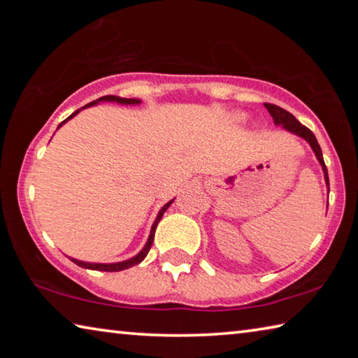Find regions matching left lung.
<instances>
[{
    "label": "left lung",
    "instance_id": "obj_1",
    "mask_svg": "<svg viewBox=\"0 0 358 358\" xmlns=\"http://www.w3.org/2000/svg\"><path fill=\"white\" fill-rule=\"evenodd\" d=\"M265 107H266V110L270 112L271 118H273V121H275V124L284 126V128H286L287 131L294 132V134L303 137L308 143L311 145V148H313L314 153H316L317 159H319V162H320V166H322V169H324L325 181H327V186H329V185H330V183H329V173H327V167H325V162H324L322 150H320L319 143H317L316 137H314L313 132H311L310 129H308L306 126H303V124L300 123V121L294 117L292 113L287 112V110H284V108L278 107V106H275V104H268V102H265Z\"/></svg>",
    "mask_w": 358,
    "mask_h": 358
}]
</instances>
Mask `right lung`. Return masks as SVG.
<instances>
[{
  "label": "right lung",
  "instance_id": "1",
  "mask_svg": "<svg viewBox=\"0 0 358 358\" xmlns=\"http://www.w3.org/2000/svg\"><path fill=\"white\" fill-rule=\"evenodd\" d=\"M98 101H112V102H120V104H138V99H126V98H120V96H113V94H108V96H102V98H99ZM98 101H93V102H90V104H87L85 107H90V106H93V104H96V102ZM83 107V108H85ZM80 112V110H76L74 113L71 115V117H68L66 118L64 121H62V123H59V126H63L66 121H68L69 118H72V117H76V115ZM58 126V128H59ZM173 201H171V202H167L164 207L161 208V211H159V215H157V217H156V221H155V224H153V227H151V232H150V237H148V241H147V245L143 246V250L137 254L136 257H132V259H129V260H124V262H118V264H90V262H82V260H76V259H72V262L74 264H77L78 266H83V268H90V270H99V271H121V270H126V268H131V266H134V265H137V264H141L142 260L147 257V254H148V251H150V248H151V245H153V240H155V230H156V226H157V222L161 221V217H162V215H164V211L169 208V205H171Z\"/></svg>",
  "mask_w": 358,
  "mask_h": 358
}]
</instances>
